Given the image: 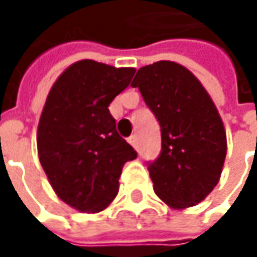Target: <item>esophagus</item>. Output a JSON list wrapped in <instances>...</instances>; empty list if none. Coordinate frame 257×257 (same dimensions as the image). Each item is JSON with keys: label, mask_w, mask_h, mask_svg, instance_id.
I'll return each mask as SVG.
<instances>
[{"label": "esophagus", "mask_w": 257, "mask_h": 257, "mask_svg": "<svg viewBox=\"0 0 257 257\" xmlns=\"http://www.w3.org/2000/svg\"><path fill=\"white\" fill-rule=\"evenodd\" d=\"M128 143L132 144L134 149H137V136H136V134H133V136H130V137H128Z\"/></svg>", "instance_id": "1"}]
</instances>
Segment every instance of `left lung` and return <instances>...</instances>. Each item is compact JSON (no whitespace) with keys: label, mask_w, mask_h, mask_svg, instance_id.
<instances>
[{"label":"left lung","mask_w":257,"mask_h":257,"mask_svg":"<svg viewBox=\"0 0 257 257\" xmlns=\"http://www.w3.org/2000/svg\"><path fill=\"white\" fill-rule=\"evenodd\" d=\"M132 87L162 130V153L149 163L154 193L172 209L196 206L220 180L227 152L216 105L192 71L174 61L142 67Z\"/></svg>","instance_id":"8db88e82"}]
</instances>
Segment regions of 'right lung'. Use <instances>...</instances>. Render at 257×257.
<instances>
[{"mask_svg":"<svg viewBox=\"0 0 257 257\" xmlns=\"http://www.w3.org/2000/svg\"><path fill=\"white\" fill-rule=\"evenodd\" d=\"M134 73L81 60L65 68L47 95L37 132L40 163L55 194L78 212L104 210L118 193L123 166L137 157L108 110Z\"/></svg>","mask_w":257,"mask_h":257,"instance_id":"add662e5","label":"right lung"}]
</instances>
